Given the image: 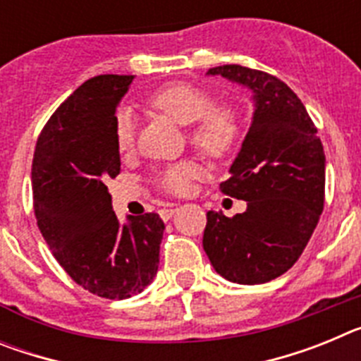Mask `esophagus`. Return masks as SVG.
Wrapping results in <instances>:
<instances>
[{"mask_svg":"<svg viewBox=\"0 0 361 361\" xmlns=\"http://www.w3.org/2000/svg\"><path fill=\"white\" fill-rule=\"evenodd\" d=\"M173 213H175L173 208H162L161 212H159V215H161L162 220H170Z\"/></svg>","mask_w":361,"mask_h":361,"instance_id":"1","label":"esophagus"}]
</instances>
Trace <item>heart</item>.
I'll return each instance as SVG.
<instances>
[{
	"mask_svg": "<svg viewBox=\"0 0 361 361\" xmlns=\"http://www.w3.org/2000/svg\"><path fill=\"white\" fill-rule=\"evenodd\" d=\"M146 108L190 126V141L197 149L213 159L226 157L240 137V117L231 106H215L212 95L190 85H168L146 99ZM116 145L126 155L135 146V123L128 114H121L116 124ZM197 162L184 161L171 164L159 173L157 184L162 190L183 195L199 177Z\"/></svg>",
	"mask_w": 361,
	"mask_h": 361,
	"instance_id": "heart-1",
	"label": "heart"
}]
</instances>
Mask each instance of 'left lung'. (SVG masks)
Segmentation results:
<instances>
[{"label": "left lung", "instance_id": "obj_1", "mask_svg": "<svg viewBox=\"0 0 361 361\" xmlns=\"http://www.w3.org/2000/svg\"><path fill=\"white\" fill-rule=\"evenodd\" d=\"M253 92L255 111L222 193L245 200L244 213L208 212L202 245L220 276L266 283L291 269L320 220L325 153L295 92L275 75L240 65L208 70Z\"/></svg>", "mask_w": 361, "mask_h": 361}]
</instances>
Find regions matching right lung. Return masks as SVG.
Masks as SVG:
<instances>
[{"mask_svg":"<svg viewBox=\"0 0 361 361\" xmlns=\"http://www.w3.org/2000/svg\"><path fill=\"white\" fill-rule=\"evenodd\" d=\"M132 81L106 73L82 82L54 111L32 161L41 235L73 282L110 300L141 293L157 275L164 231L157 213L121 224L104 184L121 171L116 110Z\"/></svg>","mask_w":361,"mask_h":361,"instance_id":"1","label":"right lung"}]
</instances>
